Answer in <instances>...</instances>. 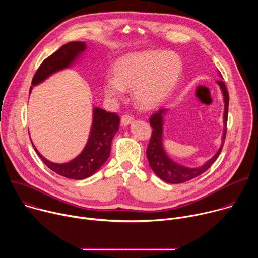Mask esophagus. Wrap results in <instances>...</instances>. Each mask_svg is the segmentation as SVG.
I'll use <instances>...</instances> for the list:
<instances>
[{"mask_svg":"<svg viewBox=\"0 0 258 258\" xmlns=\"http://www.w3.org/2000/svg\"><path fill=\"white\" fill-rule=\"evenodd\" d=\"M134 120V117L132 115H123L121 117V125L122 126H127L128 124H131Z\"/></svg>","mask_w":258,"mask_h":258,"instance_id":"esophagus-1","label":"esophagus"}]
</instances>
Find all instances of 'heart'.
<instances>
[{
  "label": "heart",
  "mask_w": 258,
  "mask_h": 258,
  "mask_svg": "<svg viewBox=\"0 0 258 258\" xmlns=\"http://www.w3.org/2000/svg\"><path fill=\"white\" fill-rule=\"evenodd\" d=\"M177 54L164 51H144L119 58L114 65V78H106L103 93L111 101H119L124 91L133 90L135 104L150 110L162 104L176 87L181 75Z\"/></svg>",
  "instance_id": "1"
}]
</instances>
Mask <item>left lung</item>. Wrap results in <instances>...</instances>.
<instances>
[{
	"instance_id": "obj_1",
	"label": "left lung",
	"mask_w": 258,
	"mask_h": 258,
	"mask_svg": "<svg viewBox=\"0 0 258 258\" xmlns=\"http://www.w3.org/2000/svg\"><path fill=\"white\" fill-rule=\"evenodd\" d=\"M218 77L223 79L220 72H218ZM216 84L219 86L220 91L224 96L225 110H224V132L222 136V144L218 148L217 152L207 160L203 165L198 167H188L181 165L174 160H172L164 150L163 147V123L164 116L166 115L167 109H159L150 117V124L153 128L152 136L147 148L146 154L148 158L149 165L152 170L160 177L162 180L168 183H179L188 181L206 171L211 164L216 160L220 151L223 149V146L227 134V121H228V109H229V94L223 80H218Z\"/></svg>"
}]
</instances>
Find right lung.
Returning a JSON list of instances; mask_svg holds the SVG:
<instances>
[{
	"mask_svg": "<svg viewBox=\"0 0 258 258\" xmlns=\"http://www.w3.org/2000/svg\"><path fill=\"white\" fill-rule=\"evenodd\" d=\"M86 49L87 45L85 42H70L63 45L58 51L44 60L35 72L31 86L39 85L55 72L75 65ZM32 87H30L29 93ZM119 122L120 118L115 113L107 112L101 108L94 107L92 127L85 148L80 155L66 163L51 162L38 151L33 144L32 146L36 154L51 170L67 178L84 179L99 170L108 159L111 150V142L118 132Z\"/></svg>",
	"mask_w": 258,
	"mask_h": 258,
	"instance_id": "add662e5",
	"label": "right lung"
}]
</instances>
